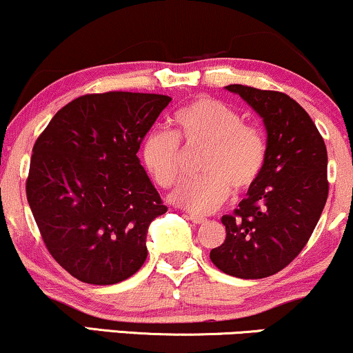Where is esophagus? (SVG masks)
<instances>
[{"instance_id": "34e87169", "label": "esophagus", "mask_w": 353, "mask_h": 353, "mask_svg": "<svg viewBox=\"0 0 353 353\" xmlns=\"http://www.w3.org/2000/svg\"><path fill=\"white\" fill-rule=\"evenodd\" d=\"M190 221L191 223H194V224H204L206 223V217H201V216H194V214H191L190 216Z\"/></svg>"}]
</instances>
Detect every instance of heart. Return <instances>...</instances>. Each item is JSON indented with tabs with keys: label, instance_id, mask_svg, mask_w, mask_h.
Returning a JSON list of instances; mask_svg holds the SVG:
<instances>
[{
	"label": "heart",
	"instance_id": "obj_1",
	"mask_svg": "<svg viewBox=\"0 0 353 353\" xmlns=\"http://www.w3.org/2000/svg\"><path fill=\"white\" fill-rule=\"evenodd\" d=\"M176 132L152 130L142 142V160L155 183L170 188L180 176V141L204 147L201 175L188 178L170 196L194 214H210L229 198L259 180L267 162V139L259 128L219 99L199 98L173 116Z\"/></svg>",
	"mask_w": 353,
	"mask_h": 353
}]
</instances>
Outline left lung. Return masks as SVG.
<instances>
[{"label": "left lung", "instance_id": "1", "mask_svg": "<svg viewBox=\"0 0 353 353\" xmlns=\"http://www.w3.org/2000/svg\"><path fill=\"white\" fill-rule=\"evenodd\" d=\"M262 117L267 162L234 214L223 216L225 241L210 259L230 276L275 275L310 241L327 201V150L306 111L278 91L229 85Z\"/></svg>", "mask_w": 353, "mask_h": 353}]
</instances>
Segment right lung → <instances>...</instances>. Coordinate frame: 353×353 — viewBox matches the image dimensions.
Masks as SVG:
<instances>
[{
    "label": "right lung",
    "mask_w": 353,
    "mask_h": 353,
    "mask_svg": "<svg viewBox=\"0 0 353 353\" xmlns=\"http://www.w3.org/2000/svg\"><path fill=\"white\" fill-rule=\"evenodd\" d=\"M172 98L110 91L63 106L34 143L26 193L50 255L77 280L114 285L147 259L167 212L137 152Z\"/></svg>",
    "instance_id": "obj_1"
}]
</instances>
